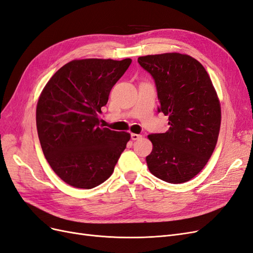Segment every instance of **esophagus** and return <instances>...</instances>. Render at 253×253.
I'll return each instance as SVG.
<instances>
[{"label": "esophagus", "instance_id": "34e87169", "mask_svg": "<svg viewBox=\"0 0 253 253\" xmlns=\"http://www.w3.org/2000/svg\"><path fill=\"white\" fill-rule=\"evenodd\" d=\"M141 135H139V134H134V133H132L131 134V138L133 139V140H138V139H140L141 138Z\"/></svg>", "mask_w": 253, "mask_h": 253}]
</instances>
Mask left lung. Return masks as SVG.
<instances>
[{
	"mask_svg": "<svg viewBox=\"0 0 253 253\" xmlns=\"http://www.w3.org/2000/svg\"><path fill=\"white\" fill-rule=\"evenodd\" d=\"M155 81L158 112L169 117L166 133L151 134L150 172L170 183L192 179L208 163L220 127V104L205 67L188 55L167 52L138 58Z\"/></svg>",
	"mask_w": 253,
	"mask_h": 253,
	"instance_id": "obj_1",
	"label": "left lung"
}]
</instances>
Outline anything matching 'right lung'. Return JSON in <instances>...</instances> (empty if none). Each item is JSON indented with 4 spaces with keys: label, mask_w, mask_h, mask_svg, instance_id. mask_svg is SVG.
Here are the masks:
<instances>
[{
    "label": "right lung",
    "mask_w": 253,
    "mask_h": 253,
    "mask_svg": "<svg viewBox=\"0 0 253 253\" xmlns=\"http://www.w3.org/2000/svg\"><path fill=\"white\" fill-rule=\"evenodd\" d=\"M131 59H82L66 63L49 79L37 104L43 154L70 186L91 189L114 172L131 135L99 125L98 113Z\"/></svg>",
    "instance_id": "right-lung-1"
}]
</instances>
